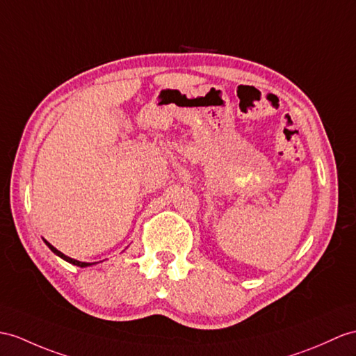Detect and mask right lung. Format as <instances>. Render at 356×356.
<instances>
[{"label": "right lung", "mask_w": 356, "mask_h": 356, "mask_svg": "<svg viewBox=\"0 0 356 356\" xmlns=\"http://www.w3.org/2000/svg\"><path fill=\"white\" fill-rule=\"evenodd\" d=\"M45 243H47V246H48L51 250H53V252H54L56 255H58L60 258H63L65 261H67V263H71V264H74V266H78V267H88V266H90V264H92V263H81V261H76V259H74V258H71V257H66L65 254L60 252V250H57V249H56L53 245H49L47 240H45Z\"/></svg>", "instance_id": "add662e5"}]
</instances>
